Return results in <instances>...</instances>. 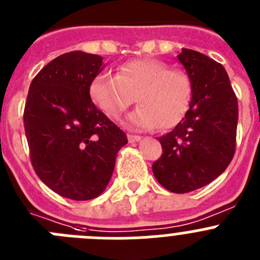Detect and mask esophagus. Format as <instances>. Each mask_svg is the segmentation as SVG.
I'll return each mask as SVG.
<instances>
[{"label": "esophagus", "instance_id": "obj_1", "mask_svg": "<svg viewBox=\"0 0 260 260\" xmlns=\"http://www.w3.org/2000/svg\"><path fill=\"white\" fill-rule=\"evenodd\" d=\"M127 139L130 143H134V142L141 141V137L139 135H133V134H127Z\"/></svg>", "mask_w": 260, "mask_h": 260}]
</instances>
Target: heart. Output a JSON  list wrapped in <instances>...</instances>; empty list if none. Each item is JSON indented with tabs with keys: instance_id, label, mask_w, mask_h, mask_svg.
Here are the masks:
<instances>
[{
	"instance_id": "b5f03b06",
	"label": "heart",
	"mask_w": 260,
	"mask_h": 260,
	"mask_svg": "<svg viewBox=\"0 0 260 260\" xmlns=\"http://www.w3.org/2000/svg\"><path fill=\"white\" fill-rule=\"evenodd\" d=\"M89 95L103 113L118 119L134 103L139 105L126 125L138 130H167L180 122L189 109L192 82L182 69L155 58L133 59L119 66L114 77L99 75Z\"/></svg>"
}]
</instances>
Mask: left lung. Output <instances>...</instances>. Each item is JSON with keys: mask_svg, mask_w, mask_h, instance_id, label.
I'll use <instances>...</instances> for the list:
<instances>
[{"mask_svg": "<svg viewBox=\"0 0 260 260\" xmlns=\"http://www.w3.org/2000/svg\"><path fill=\"white\" fill-rule=\"evenodd\" d=\"M178 59L191 78L192 98L181 122L158 138L162 153L152 172L162 187L185 194L212 182L231 164L238 103L221 63L191 49H182Z\"/></svg>", "mask_w": 260, "mask_h": 260, "instance_id": "left-lung-1", "label": "left lung"}]
</instances>
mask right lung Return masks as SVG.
<instances>
[{
    "label": "right lung",
    "instance_id": "obj_1",
    "mask_svg": "<svg viewBox=\"0 0 260 260\" xmlns=\"http://www.w3.org/2000/svg\"><path fill=\"white\" fill-rule=\"evenodd\" d=\"M102 70L100 56L79 50L61 54L32 79L24 105L32 167L48 187L73 201L104 191L117 153L127 143L89 96Z\"/></svg>",
    "mask_w": 260,
    "mask_h": 260
}]
</instances>
